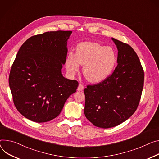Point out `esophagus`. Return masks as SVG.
<instances>
[{
  "label": "esophagus",
  "instance_id": "esophagus-1",
  "mask_svg": "<svg viewBox=\"0 0 159 159\" xmlns=\"http://www.w3.org/2000/svg\"><path fill=\"white\" fill-rule=\"evenodd\" d=\"M83 90H84V85L82 84H79L78 88H77V91H82Z\"/></svg>",
  "mask_w": 159,
  "mask_h": 159
}]
</instances>
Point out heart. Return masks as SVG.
Returning <instances> with one entry per match:
<instances>
[{"label": "heart", "instance_id": "b5f03b06", "mask_svg": "<svg viewBox=\"0 0 159 159\" xmlns=\"http://www.w3.org/2000/svg\"><path fill=\"white\" fill-rule=\"evenodd\" d=\"M115 62L116 54L111 47L87 42L77 46L75 54L70 52L68 55L66 66L69 73L74 75L80 64L85 78L90 82H98L110 74Z\"/></svg>", "mask_w": 159, "mask_h": 159}]
</instances>
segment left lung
<instances>
[{"mask_svg": "<svg viewBox=\"0 0 159 159\" xmlns=\"http://www.w3.org/2000/svg\"><path fill=\"white\" fill-rule=\"evenodd\" d=\"M118 49L117 66L104 80L84 89V114L104 129L118 125L136 110L144 84V71L134 50L112 38Z\"/></svg>", "mask_w": 159, "mask_h": 159, "instance_id": "8db88e82", "label": "left lung"}]
</instances>
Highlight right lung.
Returning a JSON list of instances; mask_svg holds the SVG:
<instances>
[{
	"instance_id": "obj_1",
	"label": "right lung",
	"mask_w": 159,
	"mask_h": 159,
	"mask_svg": "<svg viewBox=\"0 0 159 159\" xmlns=\"http://www.w3.org/2000/svg\"><path fill=\"white\" fill-rule=\"evenodd\" d=\"M71 31L47 32L28 39L20 48L9 77L13 102L25 117L40 123L58 116L79 82L61 74Z\"/></svg>"
}]
</instances>
